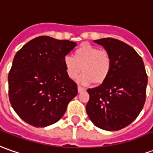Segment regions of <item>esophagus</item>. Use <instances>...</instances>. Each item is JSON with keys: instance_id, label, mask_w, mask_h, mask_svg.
<instances>
[{"instance_id": "1", "label": "esophagus", "mask_w": 153, "mask_h": 153, "mask_svg": "<svg viewBox=\"0 0 153 153\" xmlns=\"http://www.w3.org/2000/svg\"><path fill=\"white\" fill-rule=\"evenodd\" d=\"M85 88H83V87H81V86H78V92H79V93H81V92H83V91H85Z\"/></svg>"}]
</instances>
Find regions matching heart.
Returning <instances> with one entry per match:
<instances>
[{
	"instance_id": "1",
	"label": "heart",
	"mask_w": 153,
	"mask_h": 153,
	"mask_svg": "<svg viewBox=\"0 0 153 153\" xmlns=\"http://www.w3.org/2000/svg\"><path fill=\"white\" fill-rule=\"evenodd\" d=\"M67 76L75 79L84 73L78 82L84 85H102L107 80L111 72L112 59L110 53L99 49L90 43H83L74 52L73 57L65 56L63 60Z\"/></svg>"
}]
</instances>
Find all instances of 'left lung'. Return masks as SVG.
<instances>
[{
	"label": "left lung",
	"instance_id": "8db88e82",
	"mask_svg": "<svg viewBox=\"0 0 153 153\" xmlns=\"http://www.w3.org/2000/svg\"><path fill=\"white\" fill-rule=\"evenodd\" d=\"M112 59L107 80L87 90L86 112L97 127L118 131L127 126L142 111L146 100L147 75L142 59L133 48L111 37L94 40Z\"/></svg>",
	"mask_w": 153,
	"mask_h": 153
}]
</instances>
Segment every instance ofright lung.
<instances>
[{"label": "right lung", "mask_w": 153, "mask_h": 153, "mask_svg": "<svg viewBox=\"0 0 153 153\" xmlns=\"http://www.w3.org/2000/svg\"><path fill=\"white\" fill-rule=\"evenodd\" d=\"M76 45L74 42L41 36L16 53L8 74L9 100L25 122L45 127L63 117L78 94L63 60Z\"/></svg>", "instance_id": "1"}]
</instances>
